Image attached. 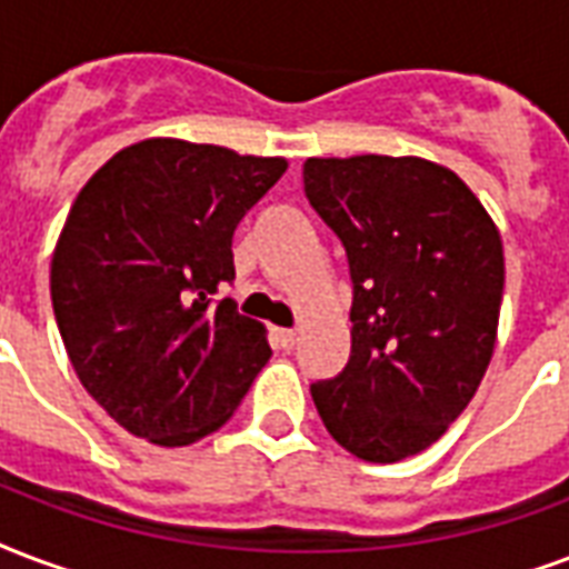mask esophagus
I'll return each mask as SVG.
<instances>
[{
  "mask_svg": "<svg viewBox=\"0 0 569 569\" xmlns=\"http://www.w3.org/2000/svg\"><path fill=\"white\" fill-rule=\"evenodd\" d=\"M274 342L283 349V352H289V349H295V342H298V333H295L292 328H277Z\"/></svg>",
  "mask_w": 569,
  "mask_h": 569,
  "instance_id": "esophagus-1",
  "label": "esophagus"
}]
</instances>
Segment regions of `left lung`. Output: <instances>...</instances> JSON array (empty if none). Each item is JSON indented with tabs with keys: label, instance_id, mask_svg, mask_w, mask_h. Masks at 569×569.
Instances as JSON below:
<instances>
[{
	"label": "left lung",
	"instance_id": "left-lung-1",
	"mask_svg": "<svg viewBox=\"0 0 569 569\" xmlns=\"http://www.w3.org/2000/svg\"><path fill=\"white\" fill-rule=\"evenodd\" d=\"M303 193L352 277V355L310 385L319 418L367 462L415 457L462 415L489 367L501 236L466 181L420 158H310Z\"/></svg>",
	"mask_w": 569,
	"mask_h": 569
}]
</instances>
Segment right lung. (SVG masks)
<instances>
[{
    "instance_id": "right-lung-1",
    "label": "right lung",
    "mask_w": 569,
    "mask_h": 569,
    "mask_svg": "<svg viewBox=\"0 0 569 569\" xmlns=\"http://www.w3.org/2000/svg\"><path fill=\"white\" fill-rule=\"evenodd\" d=\"M283 172V158L142 140L73 199L56 325L82 388L137 439L181 448L220 429L271 358L266 328L214 292L236 277L241 217Z\"/></svg>"
}]
</instances>
